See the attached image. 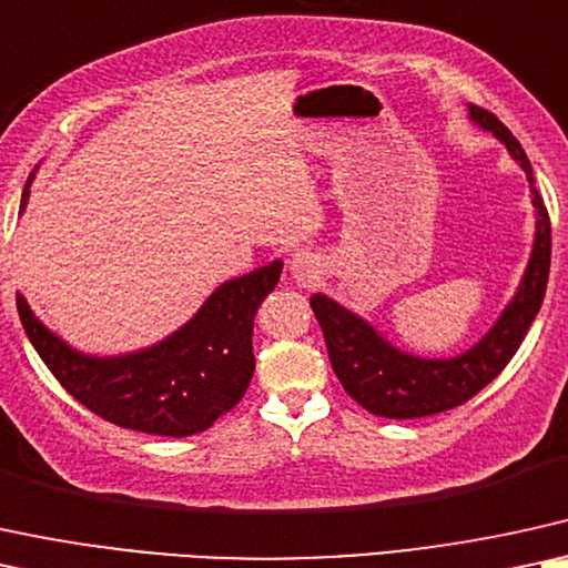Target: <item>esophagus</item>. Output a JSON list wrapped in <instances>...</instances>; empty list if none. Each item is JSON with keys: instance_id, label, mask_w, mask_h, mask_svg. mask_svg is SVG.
<instances>
[{"instance_id": "34e87169", "label": "esophagus", "mask_w": 568, "mask_h": 568, "mask_svg": "<svg viewBox=\"0 0 568 568\" xmlns=\"http://www.w3.org/2000/svg\"><path fill=\"white\" fill-rule=\"evenodd\" d=\"M291 275L296 277L298 283H312V280L320 275L317 256H312V254H308V251H298V254H293Z\"/></svg>"}]
</instances>
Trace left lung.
Instances as JSON below:
<instances>
[{"label": "left lung", "instance_id": "8db88e82", "mask_svg": "<svg viewBox=\"0 0 568 568\" xmlns=\"http://www.w3.org/2000/svg\"><path fill=\"white\" fill-rule=\"evenodd\" d=\"M469 112L485 131L498 135L506 143L514 160L527 172L532 204L537 210L532 260L524 272L519 293L500 314L490 333L466 354L433 362V358L400 354L375 333V327L358 320L348 308L337 306L333 298L320 296V293L312 296V312L320 322L322 335H325L329 364H333L341 385L369 414L387 416V419H416V416L440 414L477 396L487 383H493L504 372L506 364L519 351L524 335L540 312L545 288H548L550 217L542 196L535 189L532 164L524 154L521 143L493 112L477 104H469Z\"/></svg>", "mask_w": 568, "mask_h": 568}]
</instances>
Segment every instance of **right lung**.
Segmentation results:
<instances>
[{
  "mask_svg": "<svg viewBox=\"0 0 568 568\" xmlns=\"http://www.w3.org/2000/svg\"><path fill=\"white\" fill-rule=\"evenodd\" d=\"M28 189L23 191V199ZM283 262L227 280L189 325L128 356H83L49 333L18 293L28 341L64 390L110 425L189 437L210 429L246 393L254 375V317L275 291Z\"/></svg>",
  "mask_w": 568,
  "mask_h": 568,
  "instance_id": "add662e5",
  "label": "right lung"
}]
</instances>
